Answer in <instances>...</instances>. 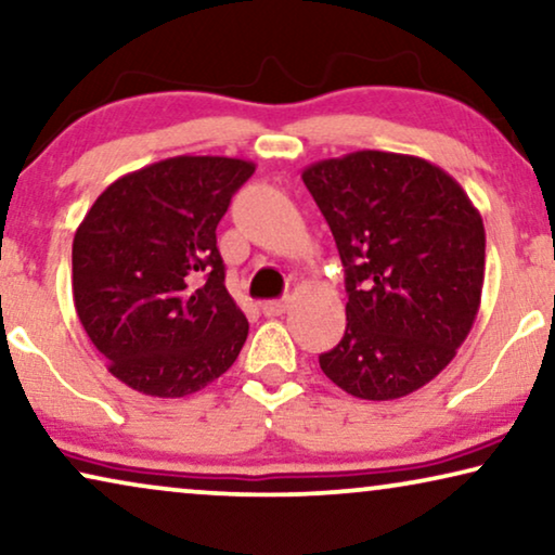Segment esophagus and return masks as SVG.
<instances>
[{
	"instance_id": "esophagus-1",
	"label": "esophagus",
	"mask_w": 555,
	"mask_h": 555,
	"mask_svg": "<svg viewBox=\"0 0 555 555\" xmlns=\"http://www.w3.org/2000/svg\"><path fill=\"white\" fill-rule=\"evenodd\" d=\"M285 310H287V298H283V300H264L262 302V313L270 315V318L283 315Z\"/></svg>"
}]
</instances>
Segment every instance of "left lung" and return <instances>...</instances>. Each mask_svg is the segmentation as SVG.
Returning <instances> with one entry per match:
<instances>
[{
    "label": "left lung",
    "instance_id": "8db88e82",
    "mask_svg": "<svg viewBox=\"0 0 555 555\" xmlns=\"http://www.w3.org/2000/svg\"><path fill=\"white\" fill-rule=\"evenodd\" d=\"M302 181L346 268L348 323L318 356L323 374L369 401L422 389L454 359L480 308V211L439 166L391 151L325 158Z\"/></svg>",
    "mask_w": 555,
    "mask_h": 555
}]
</instances>
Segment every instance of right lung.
<instances>
[{
	"mask_svg": "<svg viewBox=\"0 0 555 555\" xmlns=\"http://www.w3.org/2000/svg\"><path fill=\"white\" fill-rule=\"evenodd\" d=\"M253 162L173 156L98 196L73 240V300L108 371L179 399L232 366L249 323L224 285L217 224Z\"/></svg>",
	"mask_w": 555,
	"mask_h": 555,
	"instance_id": "1",
	"label": "right lung"
}]
</instances>
